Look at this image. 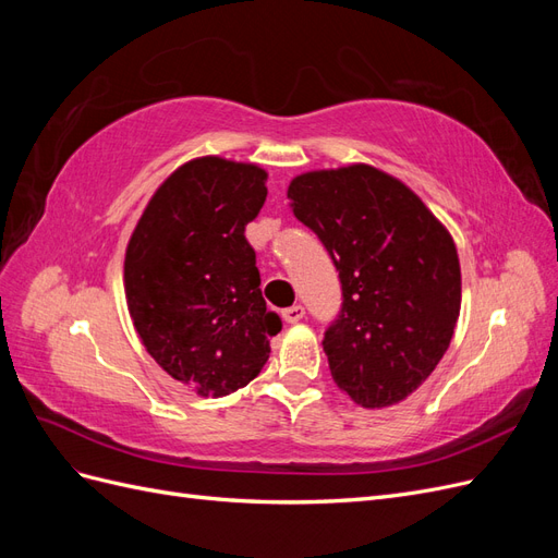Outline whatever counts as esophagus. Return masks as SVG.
Returning <instances> with one entry per match:
<instances>
[{"instance_id":"esophagus-1","label":"esophagus","mask_w":558,"mask_h":558,"mask_svg":"<svg viewBox=\"0 0 558 558\" xmlns=\"http://www.w3.org/2000/svg\"><path fill=\"white\" fill-rule=\"evenodd\" d=\"M281 316H283L286 324H298V320L305 318V307H302V305H293V307H289V310H283Z\"/></svg>"}]
</instances>
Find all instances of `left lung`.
I'll return each instance as SVG.
<instances>
[{
  "mask_svg": "<svg viewBox=\"0 0 558 558\" xmlns=\"http://www.w3.org/2000/svg\"><path fill=\"white\" fill-rule=\"evenodd\" d=\"M286 195L340 269L342 314L324 340L335 384L365 410L402 402L461 314L453 238L408 183L365 162L298 174Z\"/></svg>",
  "mask_w": 558,
  "mask_h": 558,
  "instance_id": "obj_1",
  "label": "left lung"
}]
</instances>
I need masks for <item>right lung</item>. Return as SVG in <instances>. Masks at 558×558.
<instances>
[{
	"mask_svg": "<svg viewBox=\"0 0 558 558\" xmlns=\"http://www.w3.org/2000/svg\"><path fill=\"white\" fill-rule=\"evenodd\" d=\"M265 181L256 162H183L150 195L125 248L134 330L165 373L202 398L230 396L258 377L281 330L244 238L265 205Z\"/></svg>",
	"mask_w": 558,
	"mask_h": 558,
	"instance_id": "1",
	"label": "right lung"
}]
</instances>
